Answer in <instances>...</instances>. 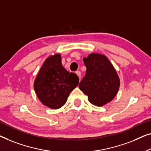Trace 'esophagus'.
Returning a JSON list of instances; mask_svg holds the SVG:
<instances>
[{
	"label": "esophagus",
	"mask_w": 151,
	"mask_h": 151,
	"mask_svg": "<svg viewBox=\"0 0 151 151\" xmlns=\"http://www.w3.org/2000/svg\"><path fill=\"white\" fill-rule=\"evenodd\" d=\"M76 75L78 76V78H81V72L80 71H76Z\"/></svg>",
	"instance_id": "obj_1"
}]
</instances>
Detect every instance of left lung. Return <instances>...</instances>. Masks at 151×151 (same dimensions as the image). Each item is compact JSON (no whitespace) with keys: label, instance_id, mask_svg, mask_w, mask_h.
<instances>
[{"label":"left lung","instance_id":"obj_1","mask_svg":"<svg viewBox=\"0 0 151 151\" xmlns=\"http://www.w3.org/2000/svg\"><path fill=\"white\" fill-rule=\"evenodd\" d=\"M83 60L87 69L78 85L80 90L97 107L111 102L120 88V78L111 61L105 55L96 52L90 54Z\"/></svg>","mask_w":151,"mask_h":151}]
</instances>
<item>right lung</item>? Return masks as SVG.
<instances>
[{
  "mask_svg": "<svg viewBox=\"0 0 151 151\" xmlns=\"http://www.w3.org/2000/svg\"><path fill=\"white\" fill-rule=\"evenodd\" d=\"M79 78L67 71L61 64L59 53L50 55L44 61L34 81V90L40 102L52 109L66 103L70 93L78 86Z\"/></svg>",
  "mask_w": 151,
  "mask_h": 151,
  "instance_id": "add662e5",
  "label": "right lung"
}]
</instances>
